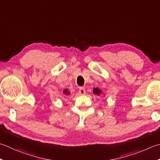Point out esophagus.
<instances>
[{
    "label": "esophagus",
    "mask_w": 160,
    "mask_h": 160,
    "mask_svg": "<svg viewBox=\"0 0 160 160\" xmlns=\"http://www.w3.org/2000/svg\"><path fill=\"white\" fill-rule=\"evenodd\" d=\"M78 93H79L80 95H84L86 93V91L84 90V89L82 88V87H80L79 91H78Z\"/></svg>",
    "instance_id": "esophagus-1"
}]
</instances>
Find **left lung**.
Here are the masks:
<instances>
[{"label":"left lung","mask_w":160,"mask_h":160,"mask_svg":"<svg viewBox=\"0 0 160 160\" xmlns=\"http://www.w3.org/2000/svg\"><path fill=\"white\" fill-rule=\"evenodd\" d=\"M93 93H94L95 94L100 95V93H101V91L98 89V88H95V89H93Z\"/></svg>","instance_id":"left-lung-1"}]
</instances>
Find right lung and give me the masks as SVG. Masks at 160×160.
<instances>
[{
  "label": "right lung",
  "mask_w": 160,
  "mask_h": 160,
  "mask_svg": "<svg viewBox=\"0 0 160 160\" xmlns=\"http://www.w3.org/2000/svg\"><path fill=\"white\" fill-rule=\"evenodd\" d=\"M64 93H67V94H69V92L68 93L67 90H64Z\"/></svg>",
  "instance_id": "1"
}]
</instances>
